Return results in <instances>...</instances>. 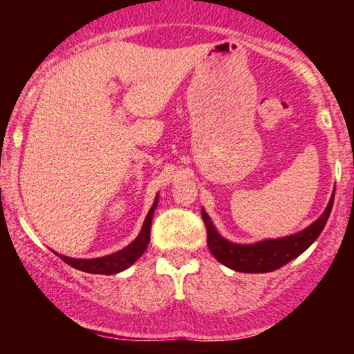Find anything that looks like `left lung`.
Returning <instances> with one entry per match:
<instances>
[{"instance_id":"obj_1","label":"left lung","mask_w":354,"mask_h":354,"mask_svg":"<svg viewBox=\"0 0 354 354\" xmlns=\"http://www.w3.org/2000/svg\"><path fill=\"white\" fill-rule=\"evenodd\" d=\"M333 201H335V189H333L326 209L308 228L295 234H288V236L261 239V241L250 243V245H239V243L223 238L219 231L214 228L208 213L201 208L203 221L208 231V248L221 265L239 271V273H270V271L278 270L286 263L293 261L318 239L328 218H330Z\"/></svg>"}]
</instances>
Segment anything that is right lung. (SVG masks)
<instances>
[{
	"instance_id": "1",
	"label": "right lung",
	"mask_w": 354,
	"mask_h": 354,
	"mask_svg": "<svg viewBox=\"0 0 354 354\" xmlns=\"http://www.w3.org/2000/svg\"><path fill=\"white\" fill-rule=\"evenodd\" d=\"M158 201H160V194H156L154 198L153 206L149 208L148 214H146L143 228H141L140 234H138L135 241L129 243L128 246H124L123 250L116 251L108 256H101V258H70V256L58 254L64 263H68L71 268L84 271V273H93V274H116L120 271L128 270L136 259L141 258V254L145 253L146 248L149 245V231H151V221L154 209H156Z\"/></svg>"
}]
</instances>
